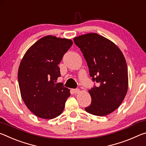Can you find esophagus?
Returning <instances> with one entry per match:
<instances>
[{"mask_svg": "<svg viewBox=\"0 0 146 146\" xmlns=\"http://www.w3.org/2000/svg\"><path fill=\"white\" fill-rule=\"evenodd\" d=\"M73 93L75 94H78L80 93V90L79 89H75V90H73Z\"/></svg>", "mask_w": 146, "mask_h": 146, "instance_id": "esophagus-1", "label": "esophagus"}]
</instances>
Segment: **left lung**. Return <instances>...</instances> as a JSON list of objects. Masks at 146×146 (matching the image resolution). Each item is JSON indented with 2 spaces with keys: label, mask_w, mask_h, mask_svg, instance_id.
Listing matches in <instances>:
<instances>
[{
  "label": "left lung",
  "mask_w": 146,
  "mask_h": 146,
  "mask_svg": "<svg viewBox=\"0 0 146 146\" xmlns=\"http://www.w3.org/2000/svg\"><path fill=\"white\" fill-rule=\"evenodd\" d=\"M87 62L92 80L99 84L89 90L91 115L104 117L119 107L126 95L128 73L125 59L118 47L97 33H87L73 38Z\"/></svg>",
  "instance_id": "left-lung-1"
}]
</instances>
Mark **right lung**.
<instances>
[{
    "label": "right lung",
    "mask_w": 146,
    "mask_h": 146,
    "mask_svg": "<svg viewBox=\"0 0 146 146\" xmlns=\"http://www.w3.org/2000/svg\"><path fill=\"white\" fill-rule=\"evenodd\" d=\"M73 41L48 35L39 39L24 54L18 71V81L24 102L36 117L53 119L62 113L70 96L62 83L58 64Z\"/></svg>",
    "instance_id": "obj_1"
}]
</instances>
